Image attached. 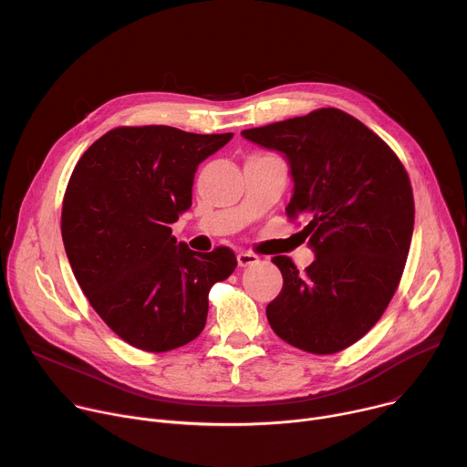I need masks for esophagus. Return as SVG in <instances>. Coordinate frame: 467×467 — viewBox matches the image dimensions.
<instances>
[{"label":"esophagus","instance_id":"34e87169","mask_svg":"<svg viewBox=\"0 0 467 467\" xmlns=\"http://www.w3.org/2000/svg\"><path fill=\"white\" fill-rule=\"evenodd\" d=\"M236 260H238L240 268H247V265H253V264H258V262H260L258 254H254V253H251V251H240V253L236 254Z\"/></svg>","mask_w":467,"mask_h":467}]
</instances>
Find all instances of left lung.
Listing matches in <instances>:
<instances>
[{
	"label": "left lung",
	"mask_w": 467,
	"mask_h": 467,
	"mask_svg": "<svg viewBox=\"0 0 467 467\" xmlns=\"http://www.w3.org/2000/svg\"><path fill=\"white\" fill-rule=\"evenodd\" d=\"M242 135L286 155L296 184L286 216H308L303 233L316 251L305 272L290 256L272 258L283 290L265 316L297 349L344 351L371 330L401 283L414 231L410 177L380 137L335 107Z\"/></svg>",
	"instance_id": "left-lung-1"
}]
</instances>
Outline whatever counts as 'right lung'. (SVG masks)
Returning <instances> with one entry per match:
<instances>
[{
  "instance_id": "obj_1",
  "label": "right lung",
  "mask_w": 467,
  "mask_h": 467,
  "mask_svg": "<svg viewBox=\"0 0 467 467\" xmlns=\"http://www.w3.org/2000/svg\"><path fill=\"white\" fill-rule=\"evenodd\" d=\"M231 139L123 125L72 171L60 216L66 254L92 308L132 348L166 353L197 338L211 288L236 268L233 249L193 253L171 234L192 205L199 162Z\"/></svg>"
}]
</instances>
